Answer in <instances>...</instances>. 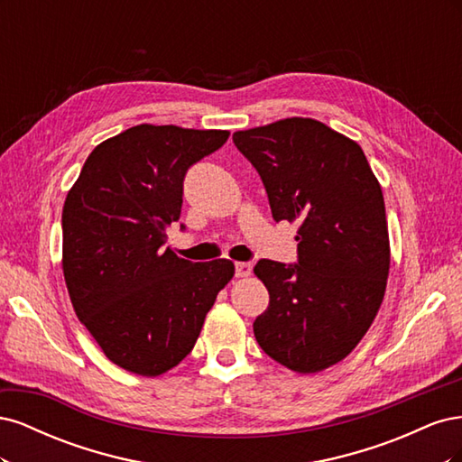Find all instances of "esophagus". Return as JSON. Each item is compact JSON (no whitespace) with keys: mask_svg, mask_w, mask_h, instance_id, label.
Segmentation results:
<instances>
[{"mask_svg":"<svg viewBox=\"0 0 462 462\" xmlns=\"http://www.w3.org/2000/svg\"><path fill=\"white\" fill-rule=\"evenodd\" d=\"M253 273V263L250 262H236L235 263V275L236 277H248Z\"/></svg>","mask_w":462,"mask_h":462,"instance_id":"obj_1","label":"esophagus"}]
</instances>
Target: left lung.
Instances as JSON below:
<instances>
[{
  "label": "left lung",
  "instance_id": "obj_1",
  "mask_svg": "<svg viewBox=\"0 0 462 462\" xmlns=\"http://www.w3.org/2000/svg\"><path fill=\"white\" fill-rule=\"evenodd\" d=\"M275 221H299V262L260 260L270 292L254 319L262 351L299 374L337 365L365 337L389 275L382 187L362 148L316 119L289 117L236 131Z\"/></svg>",
  "mask_w": 462,
  "mask_h": 462
}]
</instances>
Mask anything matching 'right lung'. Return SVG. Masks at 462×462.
I'll return each instance as SVG.
<instances>
[{
  "label": "right lung",
  "mask_w": 462,
  "mask_h": 462,
  "mask_svg": "<svg viewBox=\"0 0 462 462\" xmlns=\"http://www.w3.org/2000/svg\"><path fill=\"white\" fill-rule=\"evenodd\" d=\"M227 138L229 131L136 125L97 144L67 194L69 297L104 355L123 370L152 377L177 366L231 282V260L197 263L165 248V231L180 217L189 167Z\"/></svg>",
  "instance_id": "add662e5"
}]
</instances>
